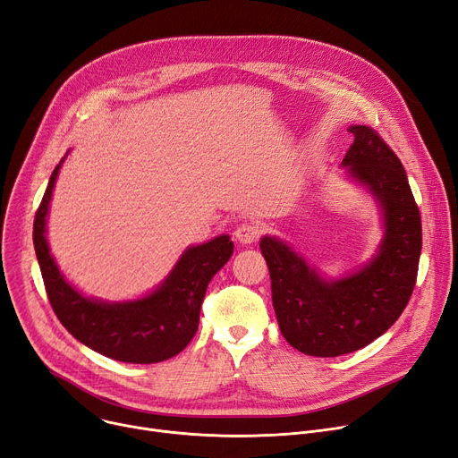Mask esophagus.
<instances>
[{"instance_id": "esophagus-1", "label": "esophagus", "mask_w": 458, "mask_h": 458, "mask_svg": "<svg viewBox=\"0 0 458 458\" xmlns=\"http://www.w3.org/2000/svg\"><path fill=\"white\" fill-rule=\"evenodd\" d=\"M259 232H261V230H259L258 225H254V223H242V225H239V226L235 228L233 235H235V239H237L239 242H242V245H250V242L258 241Z\"/></svg>"}]
</instances>
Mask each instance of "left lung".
Returning <instances> with one entry per match:
<instances>
[{"instance_id": "1", "label": "left lung", "mask_w": 458, "mask_h": 458, "mask_svg": "<svg viewBox=\"0 0 458 458\" xmlns=\"http://www.w3.org/2000/svg\"><path fill=\"white\" fill-rule=\"evenodd\" d=\"M348 132L355 140L343 165L383 211L385 237L374 259L327 282L278 237L259 242L280 331L293 348L315 357L344 355L381 337L407 308L421 252L420 209L400 158L374 129L353 125Z\"/></svg>"}]
</instances>
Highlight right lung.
<instances>
[{
  "label": "right lung",
  "mask_w": 458,
  "mask_h": 458,
  "mask_svg": "<svg viewBox=\"0 0 458 458\" xmlns=\"http://www.w3.org/2000/svg\"><path fill=\"white\" fill-rule=\"evenodd\" d=\"M60 164L51 173L33 226L35 252L56 318L79 343L115 360L150 364L180 353L195 337L206 287L230 259L233 242L219 235L190 247L165 282L141 300L106 303L84 298L60 274L46 239L47 208Z\"/></svg>",
  "instance_id": "add662e5"
}]
</instances>
